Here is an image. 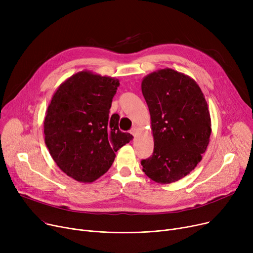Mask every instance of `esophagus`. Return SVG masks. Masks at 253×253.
Here are the masks:
<instances>
[{"label": "esophagus", "instance_id": "obj_1", "mask_svg": "<svg viewBox=\"0 0 253 253\" xmlns=\"http://www.w3.org/2000/svg\"><path fill=\"white\" fill-rule=\"evenodd\" d=\"M137 131H138V128H137L136 126H134L133 128H132V129H131V134H132V135H133V136H135V135L137 134Z\"/></svg>", "mask_w": 253, "mask_h": 253}]
</instances>
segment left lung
<instances>
[{
  "instance_id": "1",
  "label": "left lung",
  "mask_w": 253,
  "mask_h": 253,
  "mask_svg": "<svg viewBox=\"0 0 253 253\" xmlns=\"http://www.w3.org/2000/svg\"><path fill=\"white\" fill-rule=\"evenodd\" d=\"M154 136L153 155L141 160L151 179L170 183L188 175L202 160L211 134L208 105L200 87L189 76L165 69L144 77Z\"/></svg>"
}]
</instances>
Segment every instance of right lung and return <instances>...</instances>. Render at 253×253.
I'll return each instance as SVG.
<instances>
[{
  "mask_svg": "<svg viewBox=\"0 0 253 253\" xmlns=\"http://www.w3.org/2000/svg\"><path fill=\"white\" fill-rule=\"evenodd\" d=\"M120 83L111 77L80 72L56 90L44 121L45 143L66 175L92 182L112 166L116 152L133 136L119 129V115L110 116Z\"/></svg>",
  "mask_w": 253,
  "mask_h": 253,
  "instance_id": "add662e5",
  "label": "right lung"
}]
</instances>
